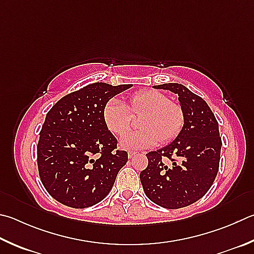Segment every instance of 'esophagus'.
<instances>
[{
	"label": "esophagus",
	"mask_w": 254,
	"mask_h": 254,
	"mask_svg": "<svg viewBox=\"0 0 254 254\" xmlns=\"http://www.w3.org/2000/svg\"><path fill=\"white\" fill-rule=\"evenodd\" d=\"M136 154V152H134V151H128L127 152V158L128 159H132L133 156H134Z\"/></svg>",
	"instance_id": "1"
}]
</instances>
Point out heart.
<instances>
[{"mask_svg":"<svg viewBox=\"0 0 254 254\" xmlns=\"http://www.w3.org/2000/svg\"><path fill=\"white\" fill-rule=\"evenodd\" d=\"M133 115L144 114L141 130L121 136L120 146L126 150L145 149L159 142L173 140L183 126V112L178 104L158 91H140L132 94L127 105L122 100L113 98L105 104L103 120L107 127L115 134H123L130 125Z\"/></svg>","mask_w":254,"mask_h":254,"instance_id":"heart-1","label":"heart"}]
</instances>
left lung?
<instances>
[{
  "label": "left lung",
  "mask_w": 254,
  "mask_h": 254,
  "mask_svg": "<svg viewBox=\"0 0 254 254\" xmlns=\"http://www.w3.org/2000/svg\"><path fill=\"white\" fill-rule=\"evenodd\" d=\"M153 87L178 95L183 127L167 146L146 154L149 164L140 180L152 202L165 209H180L200 200L218 174L222 146L219 124L205 101L184 85L165 83ZM164 157L173 163L164 164Z\"/></svg>",
  "instance_id": "8db88e82"
}]
</instances>
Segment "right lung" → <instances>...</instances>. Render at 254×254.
Instances as JSON below:
<instances>
[{
	"label": "right lung",
	"mask_w": 254,
	"mask_h": 254,
	"mask_svg": "<svg viewBox=\"0 0 254 254\" xmlns=\"http://www.w3.org/2000/svg\"><path fill=\"white\" fill-rule=\"evenodd\" d=\"M131 86L92 83L63 96L48 112L40 132L38 168L44 188L60 203L84 209L111 191L127 153L115 151L118 141L105 126L103 110Z\"/></svg>",
	"instance_id": "obj_1"
}]
</instances>
